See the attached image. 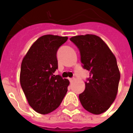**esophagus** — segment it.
Masks as SVG:
<instances>
[{"mask_svg":"<svg viewBox=\"0 0 133 133\" xmlns=\"http://www.w3.org/2000/svg\"><path fill=\"white\" fill-rule=\"evenodd\" d=\"M68 79H69L70 82L72 83L73 81H74V78H68Z\"/></svg>","mask_w":133,"mask_h":133,"instance_id":"1","label":"esophagus"}]
</instances>
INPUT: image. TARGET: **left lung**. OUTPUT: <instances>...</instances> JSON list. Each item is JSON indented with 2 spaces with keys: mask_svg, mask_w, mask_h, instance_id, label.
<instances>
[{
  "mask_svg": "<svg viewBox=\"0 0 133 133\" xmlns=\"http://www.w3.org/2000/svg\"><path fill=\"white\" fill-rule=\"evenodd\" d=\"M70 40L79 50L83 68L90 72L80 102L88 112L100 115L110 107L117 94L120 73L116 57L98 36L78 35Z\"/></svg>",
  "mask_w": 133,
  "mask_h": 133,
  "instance_id": "1",
  "label": "left lung"
}]
</instances>
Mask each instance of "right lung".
<instances>
[{
  "label": "right lung",
  "instance_id": "right-lung-1",
  "mask_svg": "<svg viewBox=\"0 0 133 133\" xmlns=\"http://www.w3.org/2000/svg\"><path fill=\"white\" fill-rule=\"evenodd\" d=\"M67 37L47 34L31 45L22 60L20 83L31 108L46 115L60 106L69 81L53 73L57 69V52Z\"/></svg>",
  "mask_w": 133,
  "mask_h": 133
}]
</instances>
